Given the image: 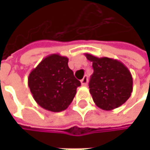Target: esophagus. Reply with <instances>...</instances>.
I'll return each mask as SVG.
<instances>
[{
    "mask_svg": "<svg viewBox=\"0 0 150 150\" xmlns=\"http://www.w3.org/2000/svg\"><path fill=\"white\" fill-rule=\"evenodd\" d=\"M81 83L82 86H86V85L88 84V76H87V75H85V76L81 80Z\"/></svg>",
    "mask_w": 150,
    "mask_h": 150,
    "instance_id": "obj_1",
    "label": "esophagus"
}]
</instances>
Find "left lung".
<instances>
[{
  "mask_svg": "<svg viewBox=\"0 0 150 150\" xmlns=\"http://www.w3.org/2000/svg\"><path fill=\"white\" fill-rule=\"evenodd\" d=\"M92 62L94 73L89 81V92L96 105L112 110L125 103L133 91V78L129 69L120 61L85 54Z\"/></svg>",
  "mask_w": 150,
  "mask_h": 150,
  "instance_id": "left-lung-1",
  "label": "left lung"
}]
</instances>
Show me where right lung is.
Returning <instances> with one entry per match:
<instances>
[{
	"mask_svg": "<svg viewBox=\"0 0 150 150\" xmlns=\"http://www.w3.org/2000/svg\"><path fill=\"white\" fill-rule=\"evenodd\" d=\"M69 58L59 54L45 57L28 75L30 92L42 108L52 112L65 110L81 86L68 65Z\"/></svg>",
	"mask_w": 150,
	"mask_h": 150,
	"instance_id": "add662e5",
	"label": "right lung"
}]
</instances>
